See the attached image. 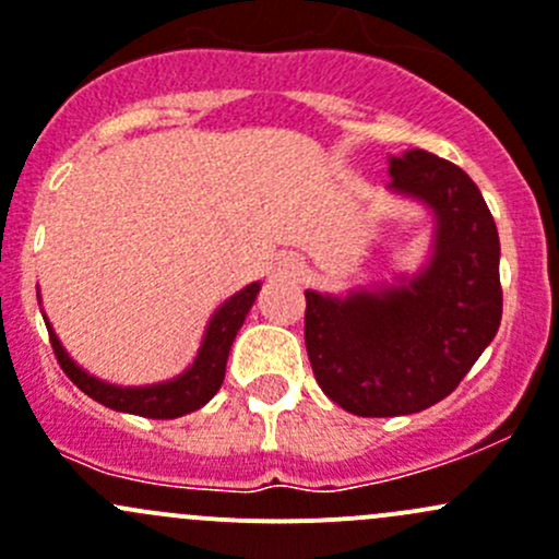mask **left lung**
I'll return each instance as SVG.
<instances>
[{"label":"left lung","instance_id":"left-lung-1","mask_svg":"<svg viewBox=\"0 0 559 559\" xmlns=\"http://www.w3.org/2000/svg\"><path fill=\"white\" fill-rule=\"evenodd\" d=\"M397 194L436 216L432 257L397 286L306 292V348L321 392L357 416H403L452 394L503 316L500 240L465 170L421 148L389 159Z\"/></svg>","mask_w":559,"mask_h":559}]
</instances>
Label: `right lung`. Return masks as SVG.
<instances>
[{
	"instance_id": "add662e5",
	"label": "right lung",
	"mask_w": 559,
	"mask_h": 559,
	"mask_svg": "<svg viewBox=\"0 0 559 559\" xmlns=\"http://www.w3.org/2000/svg\"><path fill=\"white\" fill-rule=\"evenodd\" d=\"M259 284H248L238 295L229 297L216 313H213L211 324H207L202 346L197 352V359L178 376V379L165 381V384L151 386H116L105 384V381L94 379L86 370L78 368L64 352V346L56 337L53 326L45 321L50 335V346H53L56 359H59L61 370L70 376V381L81 392L97 403L107 405L112 411H123V414L148 416V419H175V416L191 414V411L202 408L213 394L218 392L224 381V370H227L229 348H233L235 335L243 326L246 313L251 311L253 300H257ZM45 319V316H43Z\"/></svg>"
}]
</instances>
